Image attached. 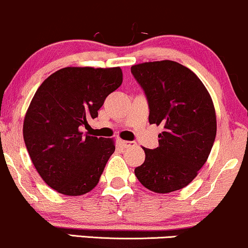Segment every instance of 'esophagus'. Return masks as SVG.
I'll return each instance as SVG.
<instances>
[{
	"mask_svg": "<svg viewBox=\"0 0 248 248\" xmlns=\"http://www.w3.org/2000/svg\"><path fill=\"white\" fill-rule=\"evenodd\" d=\"M122 144H123L124 147H132L136 145L135 141H129V140H123L122 141Z\"/></svg>",
	"mask_w": 248,
	"mask_h": 248,
	"instance_id": "obj_1",
	"label": "esophagus"
}]
</instances>
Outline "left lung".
<instances>
[{
    "mask_svg": "<svg viewBox=\"0 0 248 248\" xmlns=\"http://www.w3.org/2000/svg\"><path fill=\"white\" fill-rule=\"evenodd\" d=\"M131 74L145 93L149 122L163 127L159 146L144 149L135 169L141 185L157 193L187 186L206 163L217 133L212 98L197 75L173 61L140 63Z\"/></svg>",
    "mask_w": 248,
    "mask_h": 248,
    "instance_id": "8db88e82",
    "label": "left lung"
}]
</instances>
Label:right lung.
<instances>
[{"label":"right lung","mask_w":248,"mask_h":248,"mask_svg":"<svg viewBox=\"0 0 248 248\" xmlns=\"http://www.w3.org/2000/svg\"><path fill=\"white\" fill-rule=\"evenodd\" d=\"M122 82L121 68L69 66L36 91L24 117V143L42 179L58 193L80 196L98 184L115 143L82 129Z\"/></svg>","instance_id":"obj_1"}]
</instances>
